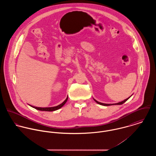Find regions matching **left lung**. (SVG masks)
I'll return each instance as SVG.
<instances>
[{"instance_id":"1","label":"left lung","mask_w":156,"mask_h":156,"mask_svg":"<svg viewBox=\"0 0 156 156\" xmlns=\"http://www.w3.org/2000/svg\"><path fill=\"white\" fill-rule=\"evenodd\" d=\"M131 96H132V95H131ZM131 96H130V97H131ZM130 97H129V98H127V99H126V100H124L121 101V102H119V103H115V104H106V103H101V102H98V101H97V100H95L94 98V101H95L97 103H98V104H99V105H100L108 106H110V105H122V104H123L124 103H125L127 100H129V99L130 98Z\"/></svg>"}]
</instances>
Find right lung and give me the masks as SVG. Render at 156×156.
I'll return each instance as SVG.
<instances>
[{
  "label": "right lung",
  "mask_w": 156,
  "mask_h": 156,
  "mask_svg": "<svg viewBox=\"0 0 156 156\" xmlns=\"http://www.w3.org/2000/svg\"><path fill=\"white\" fill-rule=\"evenodd\" d=\"M68 100V96H67V98L64 100V101L63 103H62L61 104H60L58 106H54V107H49V108H38V107H35V106H33L32 105H29L30 106L32 107L33 108H35V109H37V110H39V111H47V112H51L55 111H56V110H58L60 108H61L67 101Z\"/></svg>",
  "instance_id": "add662e5"
}]
</instances>
